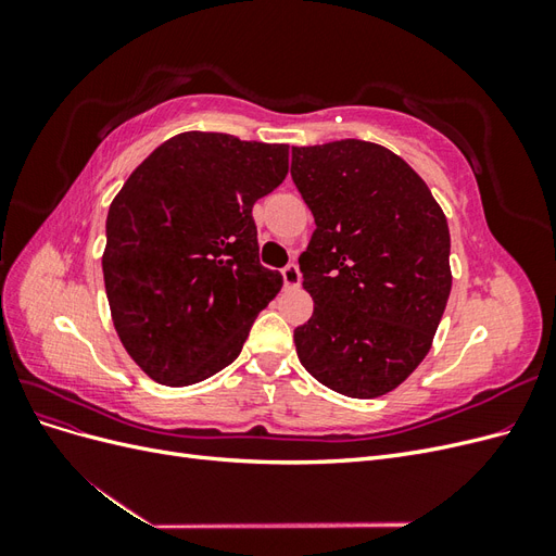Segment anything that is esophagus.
<instances>
[{
	"label": "esophagus",
	"instance_id": "esophagus-1",
	"mask_svg": "<svg viewBox=\"0 0 556 556\" xmlns=\"http://www.w3.org/2000/svg\"><path fill=\"white\" fill-rule=\"evenodd\" d=\"M280 274H282L285 288H299V285H301V271H299L296 264H288Z\"/></svg>",
	"mask_w": 556,
	"mask_h": 556
}]
</instances>
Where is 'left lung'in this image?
I'll return each mask as SVG.
<instances>
[{"label": "left lung", "instance_id": "1", "mask_svg": "<svg viewBox=\"0 0 556 556\" xmlns=\"http://www.w3.org/2000/svg\"><path fill=\"white\" fill-rule=\"evenodd\" d=\"M292 180L315 217L299 257L313 315L299 362L329 390L376 399L431 350L452 288L450 229L427 182L384 146H292Z\"/></svg>", "mask_w": 556, "mask_h": 556}]
</instances>
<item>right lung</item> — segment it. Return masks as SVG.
Instances as JSON below:
<instances>
[{"label": "right lung", "instance_id": "obj_1", "mask_svg": "<svg viewBox=\"0 0 556 556\" xmlns=\"http://www.w3.org/2000/svg\"><path fill=\"white\" fill-rule=\"evenodd\" d=\"M290 146L182 131L115 194L102 255L113 327L141 371L166 387L239 357L282 276L260 264L255 201L288 176Z\"/></svg>", "mask_w": 556, "mask_h": 556}]
</instances>
